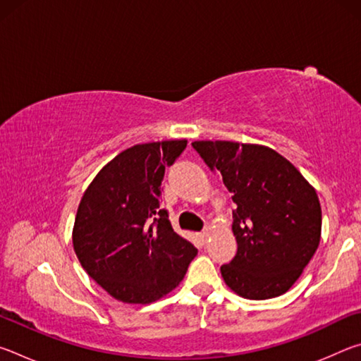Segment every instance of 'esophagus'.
I'll use <instances>...</instances> for the list:
<instances>
[{
	"instance_id": "obj_1",
	"label": "esophagus",
	"mask_w": 361,
	"mask_h": 361,
	"mask_svg": "<svg viewBox=\"0 0 361 361\" xmlns=\"http://www.w3.org/2000/svg\"><path fill=\"white\" fill-rule=\"evenodd\" d=\"M209 231H202V232H200V234H199V237H200V240H202V242H207V240H209Z\"/></svg>"
}]
</instances>
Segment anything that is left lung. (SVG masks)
Instances as JSON below:
<instances>
[{
  "instance_id": "8db88e82",
  "label": "left lung",
  "mask_w": 361,
  "mask_h": 361,
  "mask_svg": "<svg viewBox=\"0 0 361 361\" xmlns=\"http://www.w3.org/2000/svg\"><path fill=\"white\" fill-rule=\"evenodd\" d=\"M192 146L207 166L221 172L237 205V255L221 266L224 283L247 299L283 295L319 248L322 207L315 188L269 146L228 140Z\"/></svg>"
}]
</instances>
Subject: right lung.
<instances>
[{
    "instance_id": "1",
    "label": "right lung",
    "mask_w": 361,
    "mask_h": 361,
    "mask_svg": "<svg viewBox=\"0 0 361 361\" xmlns=\"http://www.w3.org/2000/svg\"><path fill=\"white\" fill-rule=\"evenodd\" d=\"M186 145L185 138L164 140L124 149L95 175L79 202L73 248L84 271L121 302L167 296L197 255L159 207L166 167Z\"/></svg>"
}]
</instances>
